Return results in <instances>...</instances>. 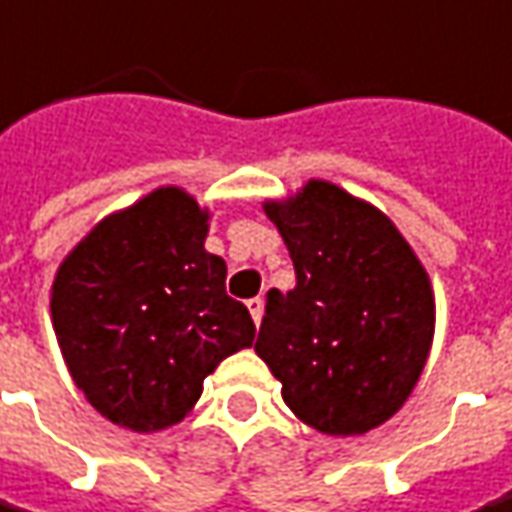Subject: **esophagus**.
<instances>
[{
	"mask_svg": "<svg viewBox=\"0 0 512 512\" xmlns=\"http://www.w3.org/2000/svg\"><path fill=\"white\" fill-rule=\"evenodd\" d=\"M248 312H250V317H253V323L259 326V323H262V317H264V298H250Z\"/></svg>",
	"mask_w": 512,
	"mask_h": 512,
	"instance_id": "34e87169",
	"label": "esophagus"
}]
</instances>
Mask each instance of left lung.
<instances>
[{
  "instance_id": "1",
  "label": "left lung",
  "mask_w": 512,
  "mask_h": 512,
  "mask_svg": "<svg viewBox=\"0 0 512 512\" xmlns=\"http://www.w3.org/2000/svg\"><path fill=\"white\" fill-rule=\"evenodd\" d=\"M264 214L295 264L267 292L256 354L303 424L351 438L390 421L424 373L435 292L393 220L337 183L309 181Z\"/></svg>"
}]
</instances>
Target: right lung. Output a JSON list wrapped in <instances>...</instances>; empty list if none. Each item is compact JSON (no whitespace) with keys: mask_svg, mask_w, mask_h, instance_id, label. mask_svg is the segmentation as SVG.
I'll list each match as a JSON object with an SVG mask.
<instances>
[{"mask_svg":"<svg viewBox=\"0 0 512 512\" xmlns=\"http://www.w3.org/2000/svg\"><path fill=\"white\" fill-rule=\"evenodd\" d=\"M209 209L161 186L108 214L52 281V329L86 401L150 435L181 424L222 359L250 348V312L225 295L228 267L206 250Z\"/></svg>","mask_w":512,"mask_h":512,"instance_id":"add662e5","label":"right lung"}]
</instances>
